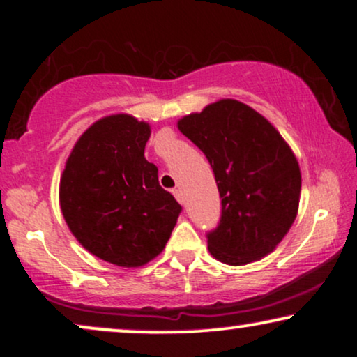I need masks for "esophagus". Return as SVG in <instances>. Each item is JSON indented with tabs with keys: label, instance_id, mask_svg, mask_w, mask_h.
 Masks as SVG:
<instances>
[{
	"label": "esophagus",
	"instance_id": "obj_1",
	"mask_svg": "<svg viewBox=\"0 0 357 357\" xmlns=\"http://www.w3.org/2000/svg\"><path fill=\"white\" fill-rule=\"evenodd\" d=\"M173 195H174V198L178 199L179 203H183L184 202V196H183V191L179 190V188H176V190H173Z\"/></svg>",
	"mask_w": 357,
	"mask_h": 357
}]
</instances>
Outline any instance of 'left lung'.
<instances>
[{
  "instance_id": "8db88e82",
  "label": "left lung",
  "mask_w": 357,
  "mask_h": 357,
  "mask_svg": "<svg viewBox=\"0 0 357 357\" xmlns=\"http://www.w3.org/2000/svg\"><path fill=\"white\" fill-rule=\"evenodd\" d=\"M206 155L221 198L210 253L228 265L260 260L280 243L297 216L301 169L290 147L264 116L225 99L178 122Z\"/></svg>"
}]
</instances>
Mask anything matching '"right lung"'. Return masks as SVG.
Listing matches in <instances>:
<instances>
[{"instance_id":"right-lung-1","label":"right lung","mask_w":357,"mask_h":357,"mask_svg":"<svg viewBox=\"0 0 357 357\" xmlns=\"http://www.w3.org/2000/svg\"><path fill=\"white\" fill-rule=\"evenodd\" d=\"M146 122L117 114L90 126L60 181V206L75 238L102 260L141 267L166 247L181 204L144 158Z\"/></svg>"}]
</instances>
